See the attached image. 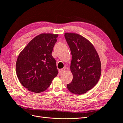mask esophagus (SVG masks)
Returning <instances> with one entry per match:
<instances>
[{
  "label": "esophagus",
  "mask_w": 123,
  "mask_h": 123,
  "mask_svg": "<svg viewBox=\"0 0 123 123\" xmlns=\"http://www.w3.org/2000/svg\"><path fill=\"white\" fill-rule=\"evenodd\" d=\"M65 71V69L63 68V69H60L59 70V73L60 74H62V73H63V72H64Z\"/></svg>",
  "instance_id": "1"
}]
</instances>
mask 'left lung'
<instances>
[{"label":"left lung","instance_id":"1","mask_svg":"<svg viewBox=\"0 0 123 123\" xmlns=\"http://www.w3.org/2000/svg\"><path fill=\"white\" fill-rule=\"evenodd\" d=\"M65 37L71 50L70 70L72 82L68 90L75 95L85 94L98 83L101 74V63L94 46L86 38L77 33L66 32Z\"/></svg>","mask_w":123,"mask_h":123}]
</instances>
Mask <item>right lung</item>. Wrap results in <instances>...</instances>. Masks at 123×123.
Instances as JSON below:
<instances>
[{
  "mask_svg": "<svg viewBox=\"0 0 123 123\" xmlns=\"http://www.w3.org/2000/svg\"><path fill=\"white\" fill-rule=\"evenodd\" d=\"M58 36L41 33L20 53L16 62V73L21 84L29 91L44 92L58 74L56 61L52 55Z\"/></svg>",
  "mask_w": 123,
  "mask_h": 123,
  "instance_id": "1",
  "label": "right lung"
}]
</instances>
